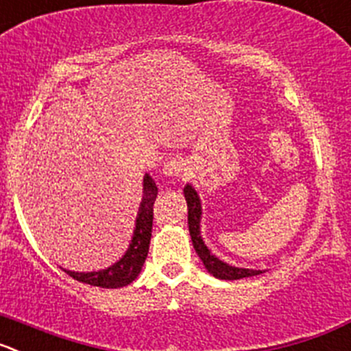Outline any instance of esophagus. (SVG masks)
Wrapping results in <instances>:
<instances>
[{
  "label": "esophagus",
  "instance_id": "esophagus-1",
  "mask_svg": "<svg viewBox=\"0 0 351 351\" xmlns=\"http://www.w3.org/2000/svg\"><path fill=\"white\" fill-rule=\"evenodd\" d=\"M183 166H185V162H183L180 157H171V159L166 160L165 166H162V175L180 176L183 171Z\"/></svg>",
  "mask_w": 351,
  "mask_h": 351
}]
</instances>
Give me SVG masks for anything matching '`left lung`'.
Wrapping results in <instances>:
<instances>
[{
	"label": "left lung",
	"instance_id": "left-lung-1",
	"mask_svg": "<svg viewBox=\"0 0 351 351\" xmlns=\"http://www.w3.org/2000/svg\"><path fill=\"white\" fill-rule=\"evenodd\" d=\"M183 194H185L186 206H189V232H191L192 244H194L195 253L199 254L201 261L204 263L206 270H208L213 277L221 280H237L244 279V277H253V275L263 274L261 270H253V268L234 267V265H228L225 263V261H221L220 258H216L215 254L208 250V245L204 244V241H202L201 237L202 208L197 192H195L194 186L186 183L185 189H183Z\"/></svg>",
	"mask_w": 351,
	"mask_h": 351
}]
</instances>
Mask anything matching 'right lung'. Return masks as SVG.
I'll return each mask as SVG.
<instances>
[{
  "instance_id": "add662e5",
  "label": "right lung",
  "mask_w": 351,
  "mask_h": 351,
  "mask_svg": "<svg viewBox=\"0 0 351 351\" xmlns=\"http://www.w3.org/2000/svg\"><path fill=\"white\" fill-rule=\"evenodd\" d=\"M157 197V185L152 176H143V195L140 202L138 215H136L135 230L131 237L130 247L123 254L119 261L110 265L106 270L98 271H72L64 270L72 279L80 280L90 286L106 287V289H117L131 284L142 271L145 258L149 254L150 237H152V220H154V201Z\"/></svg>"
}]
</instances>
